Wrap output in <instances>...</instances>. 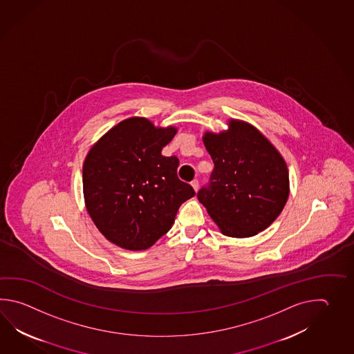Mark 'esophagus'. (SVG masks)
I'll list each match as a JSON object with an SVG mask.
<instances>
[{
	"label": "esophagus",
	"mask_w": 354,
	"mask_h": 354,
	"mask_svg": "<svg viewBox=\"0 0 354 354\" xmlns=\"http://www.w3.org/2000/svg\"><path fill=\"white\" fill-rule=\"evenodd\" d=\"M191 186L194 187V189H195V191H197V189H198V187H200V183H198V180H192V182H191Z\"/></svg>",
	"instance_id": "obj_1"
}]
</instances>
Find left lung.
Wrapping results in <instances>:
<instances>
[{
    "label": "left lung",
    "mask_w": 354,
    "mask_h": 354,
    "mask_svg": "<svg viewBox=\"0 0 354 354\" xmlns=\"http://www.w3.org/2000/svg\"><path fill=\"white\" fill-rule=\"evenodd\" d=\"M203 144L214 171L197 198L221 233L248 238L271 225L290 189L286 163L276 148L253 127L236 120L225 133H206Z\"/></svg>",
    "instance_id": "obj_1"
}]
</instances>
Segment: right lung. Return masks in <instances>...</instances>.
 Masks as SVG:
<instances>
[{
	"mask_svg": "<svg viewBox=\"0 0 354 354\" xmlns=\"http://www.w3.org/2000/svg\"><path fill=\"white\" fill-rule=\"evenodd\" d=\"M176 131L131 118L109 130L86 157L87 211L98 230L121 248L151 247L171 229L180 205L195 196L177 176L178 158L162 156Z\"/></svg>",
	"mask_w": 354,
	"mask_h": 354,
	"instance_id": "1",
	"label": "right lung"
}]
</instances>
